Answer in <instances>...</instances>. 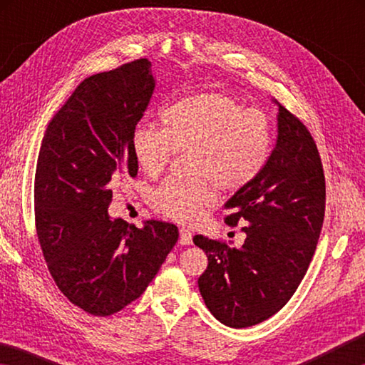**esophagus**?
<instances>
[{
  "label": "esophagus",
  "instance_id": "1",
  "mask_svg": "<svg viewBox=\"0 0 365 365\" xmlns=\"http://www.w3.org/2000/svg\"><path fill=\"white\" fill-rule=\"evenodd\" d=\"M191 242H193V235H191L190 230H187V228H180V240H178V243L180 245H191Z\"/></svg>",
  "mask_w": 365,
  "mask_h": 365
}]
</instances>
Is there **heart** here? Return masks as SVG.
I'll return each mask as SVG.
<instances>
[{
	"instance_id": "heart-1",
	"label": "heart",
	"mask_w": 365,
	"mask_h": 365,
	"mask_svg": "<svg viewBox=\"0 0 365 365\" xmlns=\"http://www.w3.org/2000/svg\"><path fill=\"white\" fill-rule=\"evenodd\" d=\"M163 128L141 123L132 137L140 169L158 175L175 153L190 151V177L168 178L154 191L156 206L177 222L196 220L217 202L219 188L240 193L255 183L272 151L269 117L224 93L178 98L160 110Z\"/></svg>"
}]
</instances>
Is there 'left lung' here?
<instances>
[{
    "label": "left lung",
    "instance_id": "8db88e82",
    "mask_svg": "<svg viewBox=\"0 0 365 365\" xmlns=\"http://www.w3.org/2000/svg\"><path fill=\"white\" fill-rule=\"evenodd\" d=\"M277 120L275 146L261 175L225 205L232 212L225 224H243L242 248L202 235L193 238L207 256L200 293L212 316L233 329L261 324L287 304L324 224L325 177L316 141L282 104Z\"/></svg>",
    "mask_w": 365,
    "mask_h": 365
}]
</instances>
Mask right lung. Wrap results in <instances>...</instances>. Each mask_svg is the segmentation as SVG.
I'll use <instances>...</instances> for the list:
<instances>
[{
	"mask_svg": "<svg viewBox=\"0 0 365 365\" xmlns=\"http://www.w3.org/2000/svg\"><path fill=\"white\" fill-rule=\"evenodd\" d=\"M154 91L137 59L85 78L48 123L35 170V227L48 270L67 299L106 317L140 298L178 240V228L110 219L120 177H137L135 127Z\"/></svg>",
	"mask_w": 365,
	"mask_h": 365,
	"instance_id": "obj_1",
	"label": "right lung"
}]
</instances>
